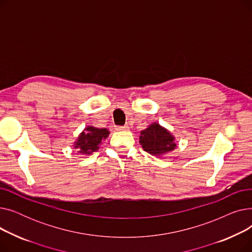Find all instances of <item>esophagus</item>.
I'll list each match as a JSON object with an SVG mask.
<instances>
[{
  "mask_svg": "<svg viewBox=\"0 0 252 252\" xmlns=\"http://www.w3.org/2000/svg\"><path fill=\"white\" fill-rule=\"evenodd\" d=\"M116 129L117 130H127L128 126H116Z\"/></svg>",
  "mask_w": 252,
  "mask_h": 252,
  "instance_id": "34e87169",
  "label": "esophagus"
}]
</instances>
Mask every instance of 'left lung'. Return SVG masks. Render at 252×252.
<instances>
[{
    "mask_svg": "<svg viewBox=\"0 0 252 252\" xmlns=\"http://www.w3.org/2000/svg\"><path fill=\"white\" fill-rule=\"evenodd\" d=\"M140 144L145 151L156 156L173 151L177 147L174 136L158 124H152L141 131Z\"/></svg>",
    "mask_w": 252,
    "mask_h": 252,
    "instance_id": "1",
    "label": "left lung"
}]
</instances>
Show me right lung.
Wrapping results in <instances>:
<instances>
[{
  "mask_svg": "<svg viewBox=\"0 0 252 252\" xmlns=\"http://www.w3.org/2000/svg\"><path fill=\"white\" fill-rule=\"evenodd\" d=\"M108 129L88 126L85 128V131L78 136V139L74 144V148H77L81 154H92L99 149V145L108 137Z\"/></svg>",
  "mask_w": 252,
  "mask_h": 252,
  "instance_id": "add662e5",
  "label": "right lung"
}]
</instances>
